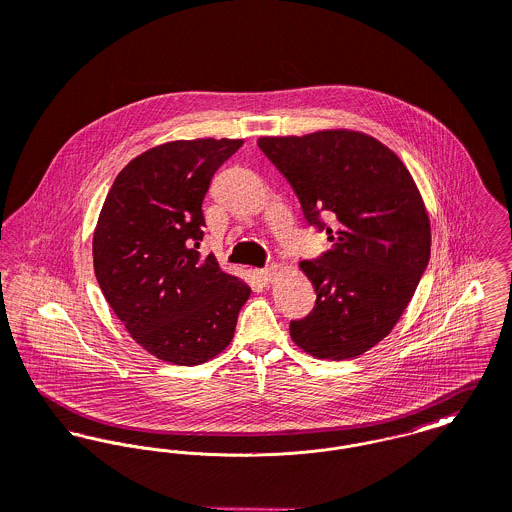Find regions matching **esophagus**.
<instances>
[{"mask_svg":"<svg viewBox=\"0 0 512 512\" xmlns=\"http://www.w3.org/2000/svg\"><path fill=\"white\" fill-rule=\"evenodd\" d=\"M275 275H277V267L275 265H267L263 269H257V277H259L261 283H271L275 279Z\"/></svg>","mask_w":512,"mask_h":512,"instance_id":"1","label":"esophagus"}]
</instances>
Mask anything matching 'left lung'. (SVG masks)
<instances>
[{"label":"left lung","mask_w":512,"mask_h":512,"mask_svg":"<svg viewBox=\"0 0 512 512\" xmlns=\"http://www.w3.org/2000/svg\"><path fill=\"white\" fill-rule=\"evenodd\" d=\"M259 149L300 200L308 226L332 249L300 267L316 304L290 322L298 347L349 359L387 338L430 261V220L397 155L355 131L261 137Z\"/></svg>","instance_id":"1"}]
</instances>
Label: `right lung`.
I'll use <instances>...</instances> for the list:
<instances>
[{
    "label": "right lung",
    "mask_w": 512,
    "mask_h": 512,
    "mask_svg": "<svg viewBox=\"0 0 512 512\" xmlns=\"http://www.w3.org/2000/svg\"><path fill=\"white\" fill-rule=\"evenodd\" d=\"M241 139L174 141L117 174L94 233L98 284L131 338L174 365L229 345L251 288L200 257L202 202Z\"/></svg>",
    "instance_id": "1"
}]
</instances>
